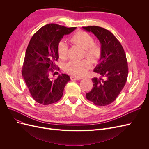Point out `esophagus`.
I'll use <instances>...</instances> for the list:
<instances>
[{"instance_id": "34e87169", "label": "esophagus", "mask_w": 149, "mask_h": 149, "mask_svg": "<svg viewBox=\"0 0 149 149\" xmlns=\"http://www.w3.org/2000/svg\"><path fill=\"white\" fill-rule=\"evenodd\" d=\"M81 78H78V77H74V76H71V79L74 81V80H79L81 79Z\"/></svg>"}]
</instances>
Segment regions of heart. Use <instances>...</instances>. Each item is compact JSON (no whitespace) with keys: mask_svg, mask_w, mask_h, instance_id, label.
<instances>
[{"mask_svg":"<svg viewBox=\"0 0 149 149\" xmlns=\"http://www.w3.org/2000/svg\"><path fill=\"white\" fill-rule=\"evenodd\" d=\"M70 42L84 49L85 56L88 57L94 64L100 61L102 57V48L100 44L94 42V39L91 35L86 31H79L71 36ZM68 52V47L66 43L61 40L58 43L57 52L61 59L66 58ZM91 61L88 59L71 61L65 65L67 73L74 76H82L90 68Z\"/></svg>","mask_w":149,"mask_h":149,"instance_id":"obj_1","label":"heart"}]
</instances>
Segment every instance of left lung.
Masks as SVG:
<instances>
[{"mask_svg": "<svg viewBox=\"0 0 149 149\" xmlns=\"http://www.w3.org/2000/svg\"><path fill=\"white\" fill-rule=\"evenodd\" d=\"M98 38L102 48V57L94 69L99 77L92 79L93 87L86 93L87 100L94 104H110L119 96L127 81L128 65L123 46L111 31L97 26H83Z\"/></svg>", "mask_w": 149, "mask_h": 149, "instance_id": "left-lung-1", "label": "left lung"}]
</instances>
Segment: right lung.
Segmentation results:
<instances>
[{
    "label": "right lung",
    "mask_w": 149,
    "mask_h": 149,
    "mask_svg": "<svg viewBox=\"0 0 149 149\" xmlns=\"http://www.w3.org/2000/svg\"><path fill=\"white\" fill-rule=\"evenodd\" d=\"M76 28L49 24L40 29L31 37L25 52L22 74L33 100L42 105L59 101L70 77L66 74L56 79L50 76L58 66V43ZM55 74V73H54Z\"/></svg>",
    "instance_id": "obj_1"
}]
</instances>
